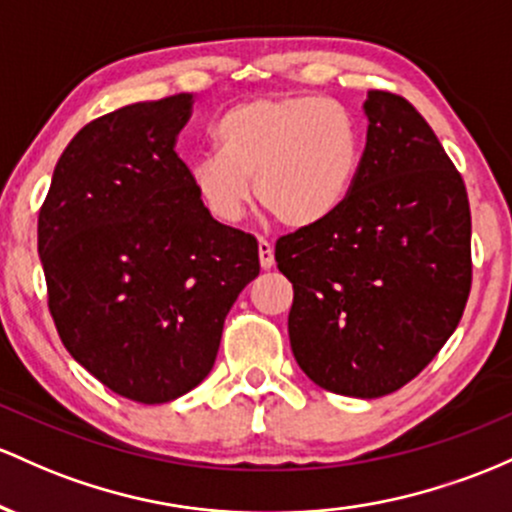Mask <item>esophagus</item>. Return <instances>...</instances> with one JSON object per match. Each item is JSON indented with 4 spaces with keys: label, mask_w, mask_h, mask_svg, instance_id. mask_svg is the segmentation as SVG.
<instances>
[{
    "label": "esophagus",
    "mask_w": 512,
    "mask_h": 512,
    "mask_svg": "<svg viewBox=\"0 0 512 512\" xmlns=\"http://www.w3.org/2000/svg\"><path fill=\"white\" fill-rule=\"evenodd\" d=\"M258 261H261L263 271H271L275 266V254H273V244L266 239H258Z\"/></svg>",
    "instance_id": "1"
}]
</instances>
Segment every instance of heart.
Returning a JSON list of instances; mask_svg holds the SVG:
<instances>
[{
  "mask_svg": "<svg viewBox=\"0 0 512 512\" xmlns=\"http://www.w3.org/2000/svg\"><path fill=\"white\" fill-rule=\"evenodd\" d=\"M220 154L191 166L205 210L237 225L258 203L287 229H314L346 205L360 162L363 132L348 108L309 94L251 99L227 108L215 123Z\"/></svg>",
  "mask_w": 512,
  "mask_h": 512,
  "instance_id": "b5f03b06",
  "label": "heart"
}]
</instances>
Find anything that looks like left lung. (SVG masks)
Instances as JSON below:
<instances>
[{
    "label": "left lung",
    "instance_id": "8db88e82",
    "mask_svg": "<svg viewBox=\"0 0 512 512\" xmlns=\"http://www.w3.org/2000/svg\"><path fill=\"white\" fill-rule=\"evenodd\" d=\"M367 142L346 205L275 241L295 290L287 331L321 389L377 399L411 382L457 329L472 290L462 176L421 113L367 91Z\"/></svg>",
    "mask_w": 512,
    "mask_h": 512
}]
</instances>
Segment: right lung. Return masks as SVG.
<instances>
[{"mask_svg": "<svg viewBox=\"0 0 512 512\" xmlns=\"http://www.w3.org/2000/svg\"><path fill=\"white\" fill-rule=\"evenodd\" d=\"M193 96L91 120L57 159L38 254L62 343L101 384L166 404L208 377L222 326L256 278L258 244L195 193L176 137Z\"/></svg>", "mask_w": 512, "mask_h": 512, "instance_id": "obj_1", "label": "right lung"}]
</instances>
